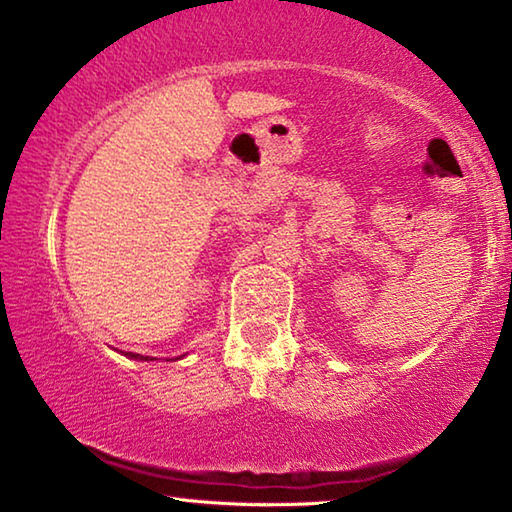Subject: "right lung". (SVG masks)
<instances>
[{
	"instance_id": "add662e5",
	"label": "right lung",
	"mask_w": 512,
	"mask_h": 512,
	"mask_svg": "<svg viewBox=\"0 0 512 512\" xmlns=\"http://www.w3.org/2000/svg\"><path fill=\"white\" fill-rule=\"evenodd\" d=\"M126 357H131V359H142V361H146V359H149V357H146V359H144V357H142V354H133V352H128V354H126Z\"/></svg>"
}]
</instances>
